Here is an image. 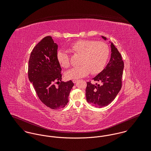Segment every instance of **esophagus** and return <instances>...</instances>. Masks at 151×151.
Masks as SVG:
<instances>
[{
    "instance_id": "34e87169",
    "label": "esophagus",
    "mask_w": 151,
    "mask_h": 151,
    "mask_svg": "<svg viewBox=\"0 0 151 151\" xmlns=\"http://www.w3.org/2000/svg\"><path fill=\"white\" fill-rule=\"evenodd\" d=\"M77 81H78V80H72V81H73V83H76V82H77Z\"/></svg>"
}]
</instances>
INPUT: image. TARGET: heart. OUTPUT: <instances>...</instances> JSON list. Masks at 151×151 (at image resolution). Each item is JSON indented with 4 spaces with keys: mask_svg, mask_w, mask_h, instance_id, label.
Returning <instances> with one entry per match:
<instances>
[{
    "mask_svg": "<svg viewBox=\"0 0 151 151\" xmlns=\"http://www.w3.org/2000/svg\"><path fill=\"white\" fill-rule=\"evenodd\" d=\"M70 50L81 56V65L66 72L65 77L68 79H79L87 76L89 72L92 75L100 73L106 66L109 55L107 44L92 40H78L70 46ZM56 56L62 67L68 68L70 66L69 56L65 51H58Z\"/></svg>",
    "mask_w": 151,
    "mask_h": 151,
    "instance_id": "heart-1",
    "label": "heart"
}]
</instances>
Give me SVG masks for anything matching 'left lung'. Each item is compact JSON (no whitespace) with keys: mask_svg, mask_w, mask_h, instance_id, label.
Returning <instances> with one entry per match:
<instances>
[{"mask_svg":"<svg viewBox=\"0 0 151 151\" xmlns=\"http://www.w3.org/2000/svg\"><path fill=\"white\" fill-rule=\"evenodd\" d=\"M106 40V38L101 36ZM110 60L105 68L95 78L94 81H100V84L87 82L86 95L87 102L92 106L101 108L109 104L115 99L122 86V76L124 62L122 56L112 42Z\"/></svg>","mask_w":151,"mask_h":151,"instance_id":"left-lung-1","label":"left lung"}]
</instances>
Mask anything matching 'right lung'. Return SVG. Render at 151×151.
Listing matches in <instances>:
<instances>
[{"label": "right lung", "instance_id": "obj_1", "mask_svg": "<svg viewBox=\"0 0 151 151\" xmlns=\"http://www.w3.org/2000/svg\"><path fill=\"white\" fill-rule=\"evenodd\" d=\"M58 47L51 36H46L34 48L28 61L29 80L41 101L52 109L67 104L74 85L71 80L62 81V68L56 56ZM55 82L58 86L54 85Z\"/></svg>", "mask_w": 151, "mask_h": 151}]
</instances>
